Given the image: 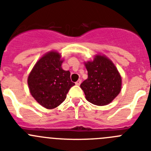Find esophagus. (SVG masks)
<instances>
[{"instance_id":"obj_1","label":"esophagus","mask_w":151,"mask_h":151,"mask_svg":"<svg viewBox=\"0 0 151 151\" xmlns=\"http://www.w3.org/2000/svg\"><path fill=\"white\" fill-rule=\"evenodd\" d=\"M80 83H81V80H77V82L75 83V84H76V85H77V86H80Z\"/></svg>"}]
</instances>
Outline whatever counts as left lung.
<instances>
[{
    "mask_svg": "<svg viewBox=\"0 0 151 151\" xmlns=\"http://www.w3.org/2000/svg\"><path fill=\"white\" fill-rule=\"evenodd\" d=\"M88 78L80 85L88 102L97 106L110 104L122 90V80L112 60L98 53L93 60L84 62Z\"/></svg>",
    "mask_w": 151,
    "mask_h": 151,
    "instance_id": "obj_1",
    "label": "left lung"
}]
</instances>
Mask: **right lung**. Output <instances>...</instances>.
I'll return each mask as SVG.
<instances>
[{"mask_svg":"<svg viewBox=\"0 0 151 151\" xmlns=\"http://www.w3.org/2000/svg\"><path fill=\"white\" fill-rule=\"evenodd\" d=\"M64 60L56 50L47 52L38 60L27 78L31 95L47 109L57 107L65 100L69 89L74 86L70 71L62 68Z\"/></svg>","mask_w":151,"mask_h":151,"instance_id":"right-lung-1","label":"right lung"}]
</instances>
